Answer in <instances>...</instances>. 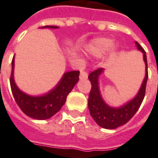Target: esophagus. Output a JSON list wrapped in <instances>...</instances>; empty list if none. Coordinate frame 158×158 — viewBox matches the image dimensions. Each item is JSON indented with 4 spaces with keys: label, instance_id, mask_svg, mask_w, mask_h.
<instances>
[{
    "label": "esophagus",
    "instance_id": "esophagus-1",
    "mask_svg": "<svg viewBox=\"0 0 158 158\" xmlns=\"http://www.w3.org/2000/svg\"><path fill=\"white\" fill-rule=\"evenodd\" d=\"M80 78L81 79H87L88 78V73L85 71H81L80 73Z\"/></svg>",
    "mask_w": 158,
    "mask_h": 158
}]
</instances>
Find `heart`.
Returning <instances> with one entry per match:
<instances>
[{
    "label": "heart",
    "instance_id": "heart-1",
    "mask_svg": "<svg viewBox=\"0 0 158 158\" xmlns=\"http://www.w3.org/2000/svg\"><path fill=\"white\" fill-rule=\"evenodd\" d=\"M85 51L87 55L93 57H100L106 52V58L108 61H111L116 56L118 45L108 38L98 37L85 44Z\"/></svg>",
    "mask_w": 158,
    "mask_h": 158
}]
</instances>
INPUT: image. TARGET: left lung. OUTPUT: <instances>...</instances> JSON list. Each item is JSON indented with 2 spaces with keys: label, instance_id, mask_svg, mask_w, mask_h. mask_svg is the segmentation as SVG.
I'll use <instances>...</instances> for the list:
<instances>
[{
  "label": "left lung",
  "instance_id": "8db88e82",
  "mask_svg": "<svg viewBox=\"0 0 158 158\" xmlns=\"http://www.w3.org/2000/svg\"><path fill=\"white\" fill-rule=\"evenodd\" d=\"M135 45L137 49L143 53V59L146 64V76L137 95L126 104L119 107H112L103 101L99 89V76L104 72V69H96L90 73L88 77L91 84V89L88 100L89 113L96 123L102 128L113 129L125 124L138 111L145 97L146 82L148 79L147 59L144 49L137 41H135Z\"/></svg>",
  "mask_w": 158,
  "mask_h": 158
}]
</instances>
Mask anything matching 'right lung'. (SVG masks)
Segmentation results:
<instances>
[{
  "mask_svg": "<svg viewBox=\"0 0 158 158\" xmlns=\"http://www.w3.org/2000/svg\"><path fill=\"white\" fill-rule=\"evenodd\" d=\"M41 28L57 29V26H44ZM14 56L12 61V73L10 85L12 95L20 109L32 118L48 119L58 112L64 105L67 96L79 81V71L65 73L58 84L48 93L43 96H33L23 92L14 81Z\"/></svg>",
  "mask_w": 158,
  "mask_h": 158,
  "instance_id": "add662e5",
  "label": "right lung"
}]
</instances>
